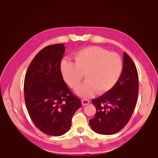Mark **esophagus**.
Returning a JSON list of instances; mask_svg holds the SVG:
<instances>
[{"mask_svg":"<svg viewBox=\"0 0 158 158\" xmlns=\"http://www.w3.org/2000/svg\"><path fill=\"white\" fill-rule=\"evenodd\" d=\"M82 105L83 106H85L87 105H88V104L89 103V101L88 100H82Z\"/></svg>","mask_w":158,"mask_h":158,"instance_id":"1","label":"esophagus"}]
</instances>
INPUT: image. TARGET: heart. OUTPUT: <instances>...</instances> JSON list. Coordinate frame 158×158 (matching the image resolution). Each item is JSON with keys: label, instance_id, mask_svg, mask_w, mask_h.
Listing matches in <instances>:
<instances>
[{"label": "heart", "instance_id": "1", "mask_svg": "<svg viewBox=\"0 0 158 158\" xmlns=\"http://www.w3.org/2000/svg\"><path fill=\"white\" fill-rule=\"evenodd\" d=\"M75 62L68 58L61 60L60 69L66 83L72 88L78 86L85 74L86 81L75 89L77 94L88 98L94 92L103 94L116 85L122 75L123 62L116 53L100 47L82 48L74 53Z\"/></svg>", "mask_w": 158, "mask_h": 158}]
</instances>
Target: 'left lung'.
<instances>
[{"mask_svg":"<svg viewBox=\"0 0 158 158\" xmlns=\"http://www.w3.org/2000/svg\"><path fill=\"white\" fill-rule=\"evenodd\" d=\"M123 70L119 81L110 91L92 100L96 115L89 126L96 132L110 135L126 126L135 110L139 93V75L135 63L123 53Z\"/></svg>","mask_w":158,"mask_h":158,"instance_id":"1","label":"left lung"}]
</instances>
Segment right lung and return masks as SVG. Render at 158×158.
I'll list each match as a JSON object with an SVG mask.
<instances>
[{
    "instance_id": "right-lung-1",
    "label": "right lung",
    "mask_w": 158,
    "mask_h": 158,
    "mask_svg": "<svg viewBox=\"0 0 158 158\" xmlns=\"http://www.w3.org/2000/svg\"><path fill=\"white\" fill-rule=\"evenodd\" d=\"M64 52L62 43L45 47L30 64L24 79L29 115L35 126L49 136H61L69 131L74 113L82 106L60 72Z\"/></svg>"
}]
</instances>
